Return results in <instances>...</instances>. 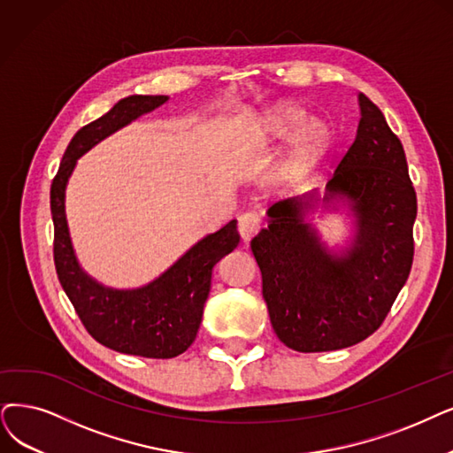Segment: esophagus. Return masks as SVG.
Wrapping results in <instances>:
<instances>
[{"label":"esophagus","instance_id":"34e87169","mask_svg":"<svg viewBox=\"0 0 453 453\" xmlns=\"http://www.w3.org/2000/svg\"><path fill=\"white\" fill-rule=\"evenodd\" d=\"M262 228V215L258 211H245L238 219V230L243 242H250Z\"/></svg>","mask_w":453,"mask_h":453}]
</instances>
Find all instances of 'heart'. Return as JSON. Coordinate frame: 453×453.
<instances>
[{
  "mask_svg": "<svg viewBox=\"0 0 453 453\" xmlns=\"http://www.w3.org/2000/svg\"><path fill=\"white\" fill-rule=\"evenodd\" d=\"M294 139L292 149L279 167L280 180H297L309 173L329 147V130L321 122H309V113L294 104H282L269 110L258 122L257 139L264 147Z\"/></svg>",
  "mask_w": 453,
  "mask_h": 453,
  "instance_id": "b5f03b06",
  "label": "heart"
}]
</instances>
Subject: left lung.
Listing matches in <instances>:
<instances>
[{
  "mask_svg": "<svg viewBox=\"0 0 453 453\" xmlns=\"http://www.w3.org/2000/svg\"><path fill=\"white\" fill-rule=\"evenodd\" d=\"M358 105L355 141L323 198L312 191L275 203L267 228L250 242L271 325L301 353L349 348L373 334L411 273L416 193L403 144L366 95ZM318 200L348 203L356 217V238L340 256L303 221Z\"/></svg>",
  "mask_w": 453,
  "mask_h": 453,
  "instance_id": "obj_1",
  "label": "left lung"
}]
</instances>
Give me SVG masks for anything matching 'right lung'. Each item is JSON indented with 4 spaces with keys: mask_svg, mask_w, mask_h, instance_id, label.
I'll return each mask as SVG.
<instances>
[{
    "mask_svg": "<svg viewBox=\"0 0 453 453\" xmlns=\"http://www.w3.org/2000/svg\"><path fill=\"white\" fill-rule=\"evenodd\" d=\"M167 100V96L134 95L83 126L66 147L50 191L53 262L83 327L105 348L147 358H173L193 343L203 321L213 265L240 243L236 219L195 243L150 284L115 289L90 279L80 267L66 225L65 189L80 156Z\"/></svg>",
    "mask_w": 453,
    "mask_h": 453,
    "instance_id": "right-lung-1",
    "label": "right lung"
}]
</instances>
